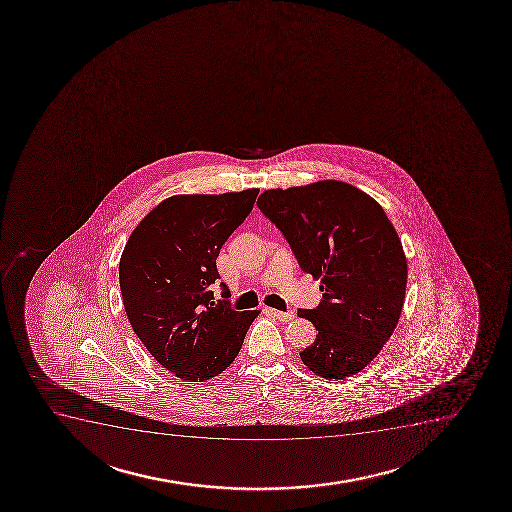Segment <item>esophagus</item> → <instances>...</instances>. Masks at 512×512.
I'll return each mask as SVG.
<instances>
[{
	"label": "esophagus",
	"mask_w": 512,
	"mask_h": 512,
	"mask_svg": "<svg viewBox=\"0 0 512 512\" xmlns=\"http://www.w3.org/2000/svg\"><path fill=\"white\" fill-rule=\"evenodd\" d=\"M265 313H269V315L276 317L281 322H289V320L295 319V312H279V310H274V308H265Z\"/></svg>",
	"instance_id": "esophagus-1"
}]
</instances>
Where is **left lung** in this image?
Here are the masks:
<instances>
[{"mask_svg":"<svg viewBox=\"0 0 512 512\" xmlns=\"http://www.w3.org/2000/svg\"><path fill=\"white\" fill-rule=\"evenodd\" d=\"M257 205L301 269L320 277L319 307L298 310L319 331L301 361L327 380L361 372L396 329L408 279L403 245L384 209L336 180L265 190Z\"/></svg>","mask_w":512,"mask_h":512,"instance_id":"obj_1","label":"left lung"}]
</instances>
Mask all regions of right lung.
<instances>
[{
  "label": "right lung",
  "instance_id": "obj_1",
  "mask_svg": "<svg viewBox=\"0 0 512 512\" xmlns=\"http://www.w3.org/2000/svg\"><path fill=\"white\" fill-rule=\"evenodd\" d=\"M257 188L175 195L133 229L120 260L123 305L147 351L178 379L204 382L235 361L259 310L214 301L216 259L252 212ZM223 298L229 289L221 283Z\"/></svg>",
  "mask_w": 512,
  "mask_h": 512
}]
</instances>
